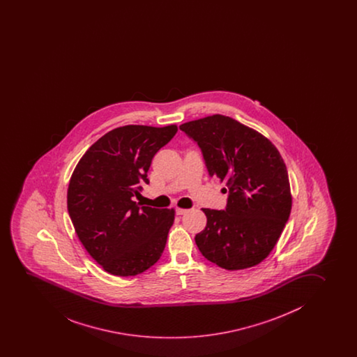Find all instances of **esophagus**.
<instances>
[{
  "instance_id": "1",
  "label": "esophagus",
  "mask_w": 357,
  "mask_h": 357,
  "mask_svg": "<svg viewBox=\"0 0 357 357\" xmlns=\"http://www.w3.org/2000/svg\"><path fill=\"white\" fill-rule=\"evenodd\" d=\"M186 212H188L186 208H176V215H184V213H186Z\"/></svg>"
}]
</instances>
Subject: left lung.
Returning a JSON list of instances; mask_svg holds the SVG:
<instances>
[{
  "label": "left lung",
  "instance_id": "8db88e82",
  "mask_svg": "<svg viewBox=\"0 0 357 357\" xmlns=\"http://www.w3.org/2000/svg\"><path fill=\"white\" fill-rule=\"evenodd\" d=\"M179 129L202 150L208 176L226 181L225 210L202 208L206 227L195 236L202 255L223 269L263 261L289 221V174L279 151L255 130L225 115Z\"/></svg>",
  "mask_w": 357,
  "mask_h": 357
}]
</instances>
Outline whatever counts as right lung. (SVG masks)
Here are the masks:
<instances>
[{
  "label": "right lung",
  "mask_w": 357,
  "mask_h": 357,
  "mask_svg": "<svg viewBox=\"0 0 357 357\" xmlns=\"http://www.w3.org/2000/svg\"><path fill=\"white\" fill-rule=\"evenodd\" d=\"M176 125H128L91 146L68 184V210L89 255L109 274L135 276L158 261L174 210L134 202L149 184L155 153L176 134Z\"/></svg>",
  "instance_id": "1"
}]
</instances>
